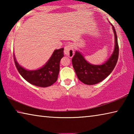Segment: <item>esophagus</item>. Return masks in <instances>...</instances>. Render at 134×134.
Listing matches in <instances>:
<instances>
[{
	"mask_svg": "<svg viewBox=\"0 0 134 134\" xmlns=\"http://www.w3.org/2000/svg\"><path fill=\"white\" fill-rule=\"evenodd\" d=\"M64 54L69 57L71 58L74 55V47L73 45L71 44H68L67 45L64 47Z\"/></svg>",
	"mask_w": 134,
	"mask_h": 134,
	"instance_id": "34e87169",
	"label": "esophagus"
}]
</instances>
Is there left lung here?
<instances>
[{"label": "left lung", "mask_w": 134, "mask_h": 134, "mask_svg": "<svg viewBox=\"0 0 134 134\" xmlns=\"http://www.w3.org/2000/svg\"><path fill=\"white\" fill-rule=\"evenodd\" d=\"M112 28L115 34V48L110 57L105 63L102 65L90 64L77 51L72 58V66L79 80L86 85H93L101 82L112 72L116 64L119 56V46L116 31L113 26Z\"/></svg>", "instance_id": "obj_1"}]
</instances>
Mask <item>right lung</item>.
Masks as SVG:
<instances>
[{
    "label": "right lung",
    "instance_id": "add662e5",
    "mask_svg": "<svg viewBox=\"0 0 134 134\" xmlns=\"http://www.w3.org/2000/svg\"><path fill=\"white\" fill-rule=\"evenodd\" d=\"M64 57V48L55 49L51 58L44 66L36 70H27L21 67L13 55L18 71L25 80L36 86L46 87L53 85L57 80L60 71V60Z\"/></svg>",
    "mask_w": 134,
    "mask_h": 134
}]
</instances>
